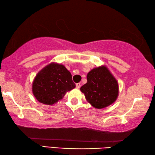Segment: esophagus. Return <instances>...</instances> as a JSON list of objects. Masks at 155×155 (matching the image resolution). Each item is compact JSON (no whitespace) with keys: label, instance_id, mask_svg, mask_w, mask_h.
Returning <instances> with one entry per match:
<instances>
[{"label":"esophagus","instance_id":"34e87169","mask_svg":"<svg viewBox=\"0 0 155 155\" xmlns=\"http://www.w3.org/2000/svg\"><path fill=\"white\" fill-rule=\"evenodd\" d=\"M76 87H77V88H80V87H81V83H78L76 84Z\"/></svg>","mask_w":155,"mask_h":155}]
</instances>
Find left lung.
<instances>
[{
  "label": "left lung",
  "instance_id": "obj_1",
  "mask_svg": "<svg viewBox=\"0 0 155 155\" xmlns=\"http://www.w3.org/2000/svg\"><path fill=\"white\" fill-rule=\"evenodd\" d=\"M87 83L81 87L88 103L96 108H103L116 101L118 83L107 67L94 68L87 76Z\"/></svg>",
  "mask_w": 155,
  "mask_h": 155
}]
</instances>
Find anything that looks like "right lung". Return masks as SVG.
I'll use <instances>...</instances> for the list:
<instances>
[{
	"mask_svg": "<svg viewBox=\"0 0 155 155\" xmlns=\"http://www.w3.org/2000/svg\"><path fill=\"white\" fill-rule=\"evenodd\" d=\"M75 87L71 72L64 66L51 62L36 75L32 91L38 102L52 105Z\"/></svg>",
	"mask_w": 155,
	"mask_h": 155,
	"instance_id": "1",
	"label": "right lung"
}]
</instances>
